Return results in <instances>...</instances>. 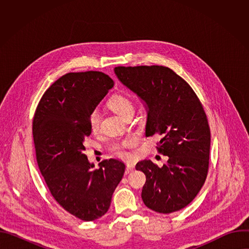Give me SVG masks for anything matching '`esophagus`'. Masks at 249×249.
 <instances>
[{"label": "esophagus", "instance_id": "obj_1", "mask_svg": "<svg viewBox=\"0 0 249 249\" xmlns=\"http://www.w3.org/2000/svg\"><path fill=\"white\" fill-rule=\"evenodd\" d=\"M134 168H135V165H134L133 163H128V164L126 165V169H127L128 172H129V171H132Z\"/></svg>", "mask_w": 249, "mask_h": 249}]
</instances>
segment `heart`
<instances>
[{
  "label": "heart",
  "instance_id": "obj_1",
  "mask_svg": "<svg viewBox=\"0 0 249 249\" xmlns=\"http://www.w3.org/2000/svg\"><path fill=\"white\" fill-rule=\"evenodd\" d=\"M108 107L118 114L121 118L125 119L129 114L134 113V102L132 98L123 93L113 94L107 101ZM100 122V113L97 109H93L90 111L89 115V125L92 131H96L99 127ZM136 144V140L134 138H128L121 143H114L109 147L110 152L117 157L127 158L129 156L127 149L134 146Z\"/></svg>",
  "mask_w": 249,
  "mask_h": 249
}]
</instances>
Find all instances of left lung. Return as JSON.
Returning <instances> with one entry per match:
<instances>
[{"mask_svg":"<svg viewBox=\"0 0 249 249\" xmlns=\"http://www.w3.org/2000/svg\"><path fill=\"white\" fill-rule=\"evenodd\" d=\"M114 72L146 101V136L159 135L156 148L168 157L162 167L150 160L136 164L146 175L142 199L161 214L179 211L197 196L209 170L211 132L203 105L188 83L167 67L119 66Z\"/></svg>","mask_w":249,"mask_h":249,"instance_id":"left-lung-1","label":"left lung"}]
</instances>
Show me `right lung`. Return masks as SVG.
<instances>
[{
  "instance_id": "right-lung-1",
  "label": "right lung",
  "mask_w": 249,
  "mask_h": 249,
  "mask_svg": "<svg viewBox=\"0 0 249 249\" xmlns=\"http://www.w3.org/2000/svg\"><path fill=\"white\" fill-rule=\"evenodd\" d=\"M98 71L68 73L42 95L32 122L39 170L56 202L71 215L94 221L108 211L125 164L105 160L92 170L84 154V141L91 133L89 115L113 87Z\"/></svg>"
}]
</instances>
